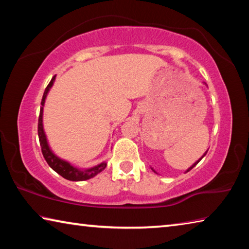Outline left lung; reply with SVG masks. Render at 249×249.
<instances>
[{
    "label": "left lung",
    "instance_id": "left-lung-1",
    "mask_svg": "<svg viewBox=\"0 0 249 249\" xmlns=\"http://www.w3.org/2000/svg\"><path fill=\"white\" fill-rule=\"evenodd\" d=\"M204 84H205V86H206V83H204ZM208 150H209V149H208ZM208 150H206V151H205V153H204V154H203V156H202V157H201V158H200V159H199V160H196V162H195V163H193V165H192V166H191V167H190V168H188V169H187V170H185V172H188V171H190V170H191V169H192V168H193V167H196V165H197V163H199V161H200V160H201V159H202V158H203V157H204V156H205V155H206V153H208ZM150 168H151V167H150ZM151 170H153V171H154V172H155V174H157V175H158V172H157V171H156V170H155V169H154V168H151Z\"/></svg>",
    "mask_w": 249,
    "mask_h": 249
}]
</instances>
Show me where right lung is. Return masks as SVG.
Segmentation results:
<instances>
[{
    "mask_svg": "<svg viewBox=\"0 0 249 249\" xmlns=\"http://www.w3.org/2000/svg\"><path fill=\"white\" fill-rule=\"evenodd\" d=\"M54 79H56V75L52 79V81L49 82L47 88H46L43 95V100H41V107L38 119V137L41 147V153H43L44 158L46 159V161H47L49 167L52 168L53 170L56 171L58 175L64 177L65 179L70 181H84L91 179L98 174H100L103 169H105V167L107 165V161H102L99 163V165H95L91 168H87V169H80V168L71 165V163L69 161H67V160L58 157V156L52 150V148H50V146L48 144V140L47 136H46L43 124L44 105L46 102V98H47L50 89H52L53 86Z\"/></svg>",
    "mask_w": 249,
    "mask_h": 249,
    "instance_id": "1",
    "label": "right lung"
}]
</instances>
